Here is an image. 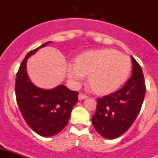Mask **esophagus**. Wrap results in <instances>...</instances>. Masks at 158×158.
Instances as JSON below:
<instances>
[{
    "label": "esophagus",
    "mask_w": 158,
    "mask_h": 158,
    "mask_svg": "<svg viewBox=\"0 0 158 158\" xmlns=\"http://www.w3.org/2000/svg\"><path fill=\"white\" fill-rule=\"evenodd\" d=\"M87 96L84 94H82V93H79V100H82V99H87Z\"/></svg>",
    "instance_id": "obj_1"
}]
</instances>
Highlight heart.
<instances>
[{
	"mask_svg": "<svg viewBox=\"0 0 158 158\" xmlns=\"http://www.w3.org/2000/svg\"><path fill=\"white\" fill-rule=\"evenodd\" d=\"M131 71V61L127 55L115 50L88 51L67 67V76L74 86L89 75V83L96 93L110 94L120 88Z\"/></svg>",
	"mask_w": 158,
	"mask_h": 158,
	"instance_id": "heart-1",
	"label": "heart"
}]
</instances>
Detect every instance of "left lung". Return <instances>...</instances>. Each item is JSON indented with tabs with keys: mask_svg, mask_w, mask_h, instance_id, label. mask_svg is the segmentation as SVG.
<instances>
[{
	"mask_svg": "<svg viewBox=\"0 0 158 158\" xmlns=\"http://www.w3.org/2000/svg\"><path fill=\"white\" fill-rule=\"evenodd\" d=\"M132 73L124 86L116 92L97 99L96 112L91 119L99 135L109 140L124 134L138 116L145 95L142 70L131 56Z\"/></svg>",
	"mask_w": 158,
	"mask_h": 158,
	"instance_id": "8db88e82",
	"label": "left lung"
}]
</instances>
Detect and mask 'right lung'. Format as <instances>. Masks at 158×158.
Returning a JSON list of instances; mask_svg holds the SVG:
<instances>
[{
	"instance_id": "add662e5",
	"label": "right lung",
	"mask_w": 158,
	"mask_h": 158,
	"mask_svg": "<svg viewBox=\"0 0 158 158\" xmlns=\"http://www.w3.org/2000/svg\"><path fill=\"white\" fill-rule=\"evenodd\" d=\"M51 42H46L26 54L17 74L15 84L16 99L22 116L32 130L44 137L54 136L64 128L79 95L64 85L52 89L40 88L29 78L28 59Z\"/></svg>"
}]
</instances>
